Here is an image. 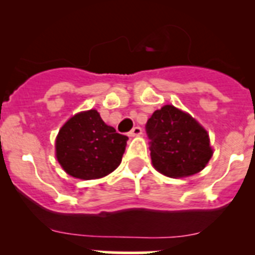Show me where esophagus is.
<instances>
[{"label": "esophagus", "instance_id": "esophagus-1", "mask_svg": "<svg viewBox=\"0 0 255 255\" xmlns=\"http://www.w3.org/2000/svg\"><path fill=\"white\" fill-rule=\"evenodd\" d=\"M140 134H141L140 126H135V128H132L131 129V131L129 132V136H139Z\"/></svg>", "mask_w": 255, "mask_h": 255}]
</instances>
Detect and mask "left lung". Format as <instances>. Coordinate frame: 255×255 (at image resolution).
I'll use <instances>...</instances> for the list:
<instances>
[{
  "label": "left lung",
  "mask_w": 255,
  "mask_h": 255,
  "mask_svg": "<svg viewBox=\"0 0 255 255\" xmlns=\"http://www.w3.org/2000/svg\"><path fill=\"white\" fill-rule=\"evenodd\" d=\"M152 163L168 177H186L206 167L212 148L206 130L185 112L163 106L145 125Z\"/></svg>",
  "instance_id": "obj_1"
}]
</instances>
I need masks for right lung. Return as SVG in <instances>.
<instances>
[{"label":"right lung","mask_w":255,"mask_h":255,"mask_svg":"<svg viewBox=\"0 0 255 255\" xmlns=\"http://www.w3.org/2000/svg\"><path fill=\"white\" fill-rule=\"evenodd\" d=\"M128 139L106 125L96 110L80 112L61 128L56 157L73 177L100 179L119 167Z\"/></svg>","instance_id":"1"}]
</instances>
